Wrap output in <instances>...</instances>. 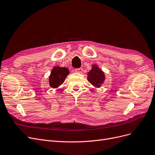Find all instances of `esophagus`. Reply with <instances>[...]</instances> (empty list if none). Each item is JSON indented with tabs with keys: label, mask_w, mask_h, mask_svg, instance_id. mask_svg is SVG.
I'll list each match as a JSON object with an SVG mask.
<instances>
[{
	"label": "esophagus",
	"mask_w": 155,
	"mask_h": 155,
	"mask_svg": "<svg viewBox=\"0 0 155 155\" xmlns=\"http://www.w3.org/2000/svg\"><path fill=\"white\" fill-rule=\"evenodd\" d=\"M74 71H75V72L77 73H81L82 71H83V69L82 68H77L74 70Z\"/></svg>",
	"instance_id": "1"
}]
</instances>
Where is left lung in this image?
I'll return each mask as SVG.
<instances>
[{"label":"left lung","instance_id":"left-lung-1","mask_svg":"<svg viewBox=\"0 0 155 155\" xmlns=\"http://www.w3.org/2000/svg\"><path fill=\"white\" fill-rule=\"evenodd\" d=\"M87 75L88 81L96 87H100L105 78L104 73L95 64L93 66V68L87 73Z\"/></svg>","mask_w":155,"mask_h":155}]
</instances>
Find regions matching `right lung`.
I'll list each match as a JSON object with an SVG mask.
<instances>
[{
    "mask_svg": "<svg viewBox=\"0 0 155 155\" xmlns=\"http://www.w3.org/2000/svg\"><path fill=\"white\" fill-rule=\"evenodd\" d=\"M70 73L69 70L66 68L54 67L51 70L50 76L49 77V82L50 87L57 88L64 82L66 77Z\"/></svg>",
    "mask_w": 155,
    "mask_h": 155,
    "instance_id": "1",
    "label": "right lung"
}]
</instances>
